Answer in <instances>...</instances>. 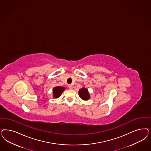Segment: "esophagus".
Masks as SVG:
<instances>
[{
	"label": "esophagus",
	"mask_w": 151,
	"mask_h": 151,
	"mask_svg": "<svg viewBox=\"0 0 151 151\" xmlns=\"http://www.w3.org/2000/svg\"><path fill=\"white\" fill-rule=\"evenodd\" d=\"M68 88H69V89H72V88H73V86L72 85V84H69L68 86Z\"/></svg>",
	"instance_id": "1"
}]
</instances>
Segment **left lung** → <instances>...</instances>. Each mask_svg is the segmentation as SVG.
<instances>
[{"mask_svg":"<svg viewBox=\"0 0 151 151\" xmlns=\"http://www.w3.org/2000/svg\"><path fill=\"white\" fill-rule=\"evenodd\" d=\"M78 94L80 98L84 101H88L90 98V94L86 88H81L78 92Z\"/></svg>","mask_w":151,"mask_h":151,"instance_id":"left-lung-1","label":"left lung"}]
</instances>
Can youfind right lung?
<instances>
[{"mask_svg":"<svg viewBox=\"0 0 151 151\" xmlns=\"http://www.w3.org/2000/svg\"><path fill=\"white\" fill-rule=\"evenodd\" d=\"M65 89V88L60 86L55 87L53 89V97L54 98H58L59 97L64 91Z\"/></svg>","mask_w":151,"mask_h":151,"instance_id":"1","label":"right lung"}]
</instances>
